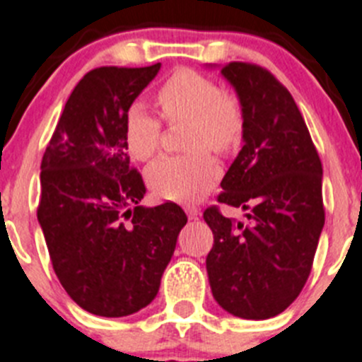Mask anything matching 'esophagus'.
Here are the masks:
<instances>
[{"label": "esophagus", "mask_w": 362, "mask_h": 362, "mask_svg": "<svg viewBox=\"0 0 362 362\" xmlns=\"http://www.w3.org/2000/svg\"><path fill=\"white\" fill-rule=\"evenodd\" d=\"M185 211H187L188 218H197L201 215V210L197 206H185Z\"/></svg>", "instance_id": "34e87169"}]
</instances>
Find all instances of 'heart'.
I'll use <instances>...</instances> for the list:
<instances>
[{
    "instance_id": "heart-1",
    "label": "heart",
    "mask_w": 362,
    "mask_h": 362,
    "mask_svg": "<svg viewBox=\"0 0 362 362\" xmlns=\"http://www.w3.org/2000/svg\"><path fill=\"white\" fill-rule=\"evenodd\" d=\"M158 104L168 124H188L187 156H163L145 170L152 194L168 201L190 203L204 197L218 181L221 168L215 152H228L240 141L244 112L238 98L221 91L215 81L195 71L177 69L158 91ZM125 147L136 161L156 154L161 140V124L141 104L127 109L124 124Z\"/></svg>"
}]
</instances>
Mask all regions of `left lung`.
I'll return each mask as SVG.
<instances>
[{"instance_id": "8db88e82", "label": "left lung", "mask_w": 362, "mask_h": 362, "mask_svg": "<svg viewBox=\"0 0 362 362\" xmlns=\"http://www.w3.org/2000/svg\"><path fill=\"white\" fill-rule=\"evenodd\" d=\"M244 112L240 152L222 177L218 203L242 208L235 222L211 206L206 271L215 301L244 320H267L298 298L325 224L320 156L291 93L267 69L222 66Z\"/></svg>"}]
</instances>
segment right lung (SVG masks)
<instances>
[{
  "label": "right lung",
  "mask_w": 362,
  "mask_h": 362,
  "mask_svg": "<svg viewBox=\"0 0 362 362\" xmlns=\"http://www.w3.org/2000/svg\"><path fill=\"white\" fill-rule=\"evenodd\" d=\"M91 69L75 86L41 161L37 221L59 281L97 316L138 313L156 298L187 215L141 206L145 185L124 138L127 109L158 75Z\"/></svg>",
  "instance_id": "right-lung-1"
}]
</instances>
